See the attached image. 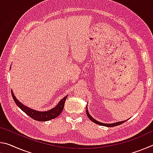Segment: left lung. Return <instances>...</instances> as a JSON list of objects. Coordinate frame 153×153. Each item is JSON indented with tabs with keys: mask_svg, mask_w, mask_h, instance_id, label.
Instances as JSON below:
<instances>
[{
	"mask_svg": "<svg viewBox=\"0 0 153 153\" xmlns=\"http://www.w3.org/2000/svg\"><path fill=\"white\" fill-rule=\"evenodd\" d=\"M86 114H87V116L88 117V118L90 119V120H91L92 121H93V122L98 124V125H100V126H107V127H114V126H119V125H121V124L123 123L125 121H120V122H116L115 123H110V124H107V123H100L99 122V121H98L97 120H95L94 118H92V117H91V116L90 115V114L88 113V109L86 110Z\"/></svg>",
	"mask_w": 153,
	"mask_h": 153,
	"instance_id": "1",
	"label": "left lung"
}]
</instances>
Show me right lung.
Instances as JSON below:
<instances>
[{
	"mask_svg": "<svg viewBox=\"0 0 153 153\" xmlns=\"http://www.w3.org/2000/svg\"><path fill=\"white\" fill-rule=\"evenodd\" d=\"M11 94L15 102L16 103V105L21 108V109L24 111V113H26L29 117H32L33 120L40 121H46L57 117L62 112V111L63 110L65 102V100L67 97V96H66V97H65L63 99H61V101L59 102V104L56 105V107L53 108V109L41 112V111H37L31 109V108L27 107L26 106L22 104L20 102H19V100H17V98L14 96L13 92L12 90Z\"/></svg>",
	"mask_w": 153,
	"mask_h": 153,
	"instance_id": "right-lung-1",
	"label": "right lung"
}]
</instances>
